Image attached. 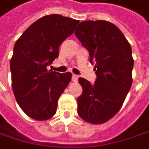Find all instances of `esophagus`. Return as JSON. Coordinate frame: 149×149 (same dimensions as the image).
<instances>
[{"label": "esophagus", "instance_id": "1", "mask_svg": "<svg viewBox=\"0 0 149 149\" xmlns=\"http://www.w3.org/2000/svg\"><path fill=\"white\" fill-rule=\"evenodd\" d=\"M72 81H74V82H76V81H78V76H77L76 74H73V76H72Z\"/></svg>", "mask_w": 149, "mask_h": 149}]
</instances>
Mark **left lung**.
Instances as JSON below:
<instances>
[{"mask_svg": "<svg viewBox=\"0 0 149 149\" xmlns=\"http://www.w3.org/2000/svg\"><path fill=\"white\" fill-rule=\"evenodd\" d=\"M95 64L97 80L79 78L82 94L77 98L79 116L90 124H103L122 107L133 83L132 48L121 31L104 21L81 22L74 31Z\"/></svg>", "mask_w": 149, "mask_h": 149, "instance_id": "obj_1", "label": "left lung"}]
</instances>
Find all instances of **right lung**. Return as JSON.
<instances>
[{
  "label": "right lung",
  "mask_w": 149,
  "mask_h": 149,
  "mask_svg": "<svg viewBox=\"0 0 149 149\" xmlns=\"http://www.w3.org/2000/svg\"><path fill=\"white\" fill-rule=\"evenodd\" d=\"M78 20L61 15H45L17 39L10 60L12 88L26 115L47 120L57 111L58 100L72 74H60L47 67L59 56V46L73 34Z\"/></svg>",
  "instance_id": "obj_1"
}]
</instances>
